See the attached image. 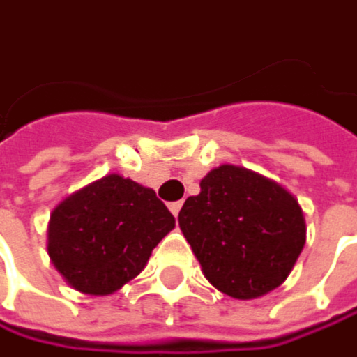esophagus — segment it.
I'll return each instance as SVG.
<instances>
[{
    "mask_svg": "<svg viewBox=\"0 0 357 357\" xmlns=\"http://www.w3.org/2000/svg\"><path fill=\"white\" fill-rule=\"evenodd\" d=\"M180 209H182V201H177V203H171L169 205V211L177 218V215H180Z\"/></svg>",
    "mask_w": 357,
    "mask_h": 357,
    "instance_id": "esophagus-1",
    "label": "esophagus"
}]
</instances>
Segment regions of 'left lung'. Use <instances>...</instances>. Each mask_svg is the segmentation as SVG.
<instances>
[{"mask_svg": "<svg viewBox=\"0 0 357 357\" xmlns=\"http://www.w3.org/2000/svg\"><path fill=\"white\" fill-rule=\"evenodd\" d=\"M180 228L205 278L234 299H257L280 287L305 247V218L297 199L270 177L220 165L188 197Z\"/></svg>", "mask_w": 357, "mask_h": 357, "instance_id": "1", "label": "left lung"}]
</instances>
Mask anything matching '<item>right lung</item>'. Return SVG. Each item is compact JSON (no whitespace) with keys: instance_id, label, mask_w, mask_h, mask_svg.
<instances>
[{"instance_id":"obj_1","label":"right lung","mask_w":357,"mask_h":357,"mask_svg":"<svg viewBox=\"0 0 357 357\" xmlns=\"http://www.w3.org/2000/svg\"><path fill=\"white\" fill-rule=\"evenodd\" d=\"M173 228V215L152 188L108 173L56 205L47 255L70 289L106 297L146 268Z\"/></svg>"}]
</instances>
